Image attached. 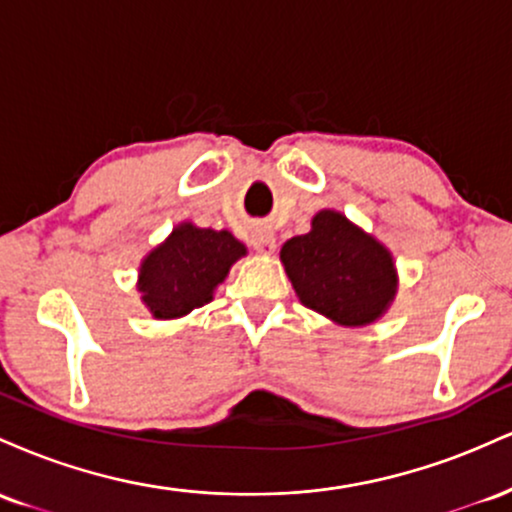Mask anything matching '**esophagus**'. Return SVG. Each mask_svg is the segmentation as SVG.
<instances>
[{
  "instance_id": "obj_1",
  "label": "esophagus",
  "mask_w": 512,
  "mask_h": 512,
  "mask_svg": "<svg viewBox=\"0 0 512 512\" xmlns=\"http://www.w3.org/2000/svg\"><path fill=\"white\" fill-rule=\"evenodd\" d=\"M252 248H255L260 255H272L276 248V238L274 233L269 231L267 226H260L252 231Z\"/></svg>"
}]
</instances>
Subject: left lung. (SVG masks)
I'll return each mask as SVG.
<instances>
[{
	"label": "left lung",
	"instance_id": "1",
	"mask_svg": "<svg viewBox=\"0 0 512 512\" xmlns=\"http://www.w3.org/2000/svg\"><path fill=\"white\" fill-rule=\"evenodd\" d=\"M281 262L298 301L337 325H370L395 301L390 250L339 211H317L305 236L281 245Z\"/></svg>",
	"mask_w": 512,
	"mask_h": 512
}]
</instances>
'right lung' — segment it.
Segmentation results:
<instances>
[{
	"mask_svg": "<svg viewBox=\"0 0 512 512\" xmlns=\"http://www.w3.org/2000/svg\"><path fill=\"white\" fill-rule=\"evenodd\" d=\"M245 252L233 233L185 221L144 257L137 289L158 320L182 317L214 298L216 286Z\"/></svg>",
	"mask_w": 512,
	"mask_h": 512,
	"instance_id": "right-lung-1",
	"label": "right lung"
}]
</instances>
